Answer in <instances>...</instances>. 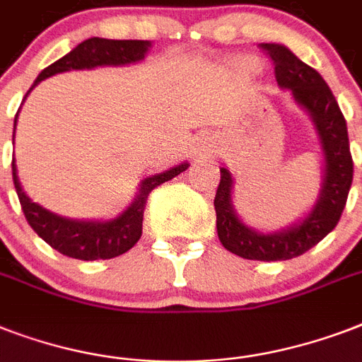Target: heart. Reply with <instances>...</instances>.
<instances>
[{
  "label": "heart",
  "instance_id": "b5f03b06",
  "mask_svg": "<svg viewBox=\"0 0 362 362\" xmlns=\"http://www.w3.org/2000/svg\"><path fill=\"white\" fill-rule=\"evenodd\" d=\"M238 71H242V73H246V75H252V73H255L257 71V64L255 62H252V59H242V62H238Z\"/></svg>",
  "mask_w": 362,
  "mask_h": 362
}]
</instances>
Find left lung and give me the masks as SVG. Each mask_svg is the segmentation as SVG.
<instances>
[{
  "label": "left lung",
  "instance_id": "1",
  "mask_svg": "<svg viewBox=\"0 0 362 362\" xmlns=\"http://www.w3.org/2000/svg\"><path fill=\"white\" fill-rule=\"evenodd\" d=\"M259 48L274 64L278 86L291 90L293 98L308 110L325 153V178L320 199L308 218L287 231L261 235L246 227L231 204L233 178L226 167L220 169L214 209L218 237L226 250L250 261H287L298 257L321 242L340 221L349 187L354 182V159L349 152L348 125L331 88L321 75L281 45L263 42Z\"/></svg>",
  "mask_w": 362,
  "mask_h": 362
}]
</instances>
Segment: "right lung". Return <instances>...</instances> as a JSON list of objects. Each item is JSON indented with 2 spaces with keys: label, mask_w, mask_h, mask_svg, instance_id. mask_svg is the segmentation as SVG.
I'll list each match as a JSON object with an SVG mask.
<instances>
[{
  "label": "right lung",
  "mask_w": 362,
  "mask_h": 362,
  "mask_svg": "<svg viewBox=\"0 0 362 362\" xmlns=\"http://www.w3.org/2000/svg\"><path fill=\"white\" fill-rule=\"evenodd\" d=\"M150 41H115V39H99L92 37L82 41L73 48L67 56L59 58L47 69L41 71L33 86L39 82L71 69H92L98 65H127L144 58ZM16 127V118H14ZM187 169V163L176 165L161 175L148 176L142 180L135 203L125 210L124 214L110 221H73L59 218L48 212L39 204L31 203L28 195L20 187L16 167L13 159V182L16 187L20 206L31 229L47 242L48 246L58 250L67 257L81 261H98V259H112L135 246L142 235V216L146 209L148 195L163 182L173 180L175 176Z\"/></svg>",
  "instance_id": "obj_1"
}]
</instances>
